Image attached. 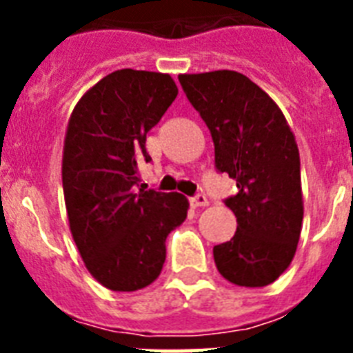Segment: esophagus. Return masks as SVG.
Returning a JSON list of instances; mask_svg holds the SVG:
<instances>
[{
	"mask_svg": "<svg viewBox=\"0 0 353 353\" xmlns=\"http://www.w3.org/2000/svg\"><path fill=\"white\" fill-rule=\"evenodd\" d=\"M190 205H192V207H207V205H209V199H207L205 194H198V196L190 198Z\"/></svg>",
	"mask_w": 353,
	"mask_h": 353,
	"instance_id": "obj_1",
	"label": "esophagus"
}]
</instances>
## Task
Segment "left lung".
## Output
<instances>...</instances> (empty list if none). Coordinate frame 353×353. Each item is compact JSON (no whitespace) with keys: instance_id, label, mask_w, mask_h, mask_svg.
Wrapping results in <instances>:
<instances>
[{"instance_id":"8db88e82","label":"left lung","mask_w":353,"mask_h":353,"mask_svg":"<svg viewBox=\"0 0 353 353\" xmlns=\"http://www.w3.org/2000/svg\"><path fill=\"white\" fill-rule=\"evenodd\" d=\"M179 82L210 130L216 168L238 187L225 199L238 227L214 247L216 268L232 284L263 288L290 268L301 238L295 135L273 99L245 74L221 69L179 74Z\"/></svg>"}]
</instances>
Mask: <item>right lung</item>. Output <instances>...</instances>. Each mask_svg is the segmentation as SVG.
I'll return each mask as SVG.
<instances>
[{"label":"right lung","mask_w":353,"mask_h":353,"mask_svg":"<svg viewBox=\"0 0 353 353\" xmlns=\"http://www.w3.org/2000/svg\"><path fill=\"white\" fill-rule=\"evenodd\" d=\"M177 85L170 74L119 69L77 102L63 141L69 229L85 268L112 291H137L161 274L166 236L187 218L177 192L135 190L139 163L152 161L146 133Z\"/></svg>","instance_id":"obj_1"}]
</instances>
